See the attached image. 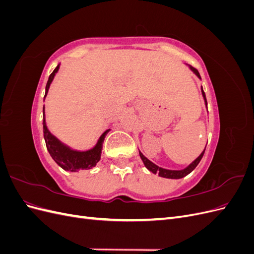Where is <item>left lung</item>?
<instances>
[{"label": "left lung", "mask_w": 254, "mask_h": 254, "mask_svg": "<svg viewBox=\"0 0 254 254\" xmlns=\"http://www.w3.org/2000/svg\"><path fill=\"white\" fill-rule=\"evenodd\" d=\"M187 65H188V64H187ZM188 67L197 76V77H198L199 79L201 80L200 75H199V73H198L197 70H195V68L191 67L190 65H188ZM201 94H202V97H203L204 105H205V107L207 108L206 98H205V94H204L202 87H201ZM205 147H206V145H205ZM205 147H204L203 151L193 161V162H191L190 164H189L187 167L182 168V170H167V168H163V167H161V166H158L157 164L151 162L150 160H148L147 158H146L140 150H139V153H140V157H141V159H142V161H143V163H144L145 167L147 168V170H148L149 172H151L152 174H155V175H156V174H159L160 177H163V178H167V179H181V178H183V177L188 176L189 174H190L191 172H193V171L195 170L196 166L199 164V162H200V160L202 159V157H203V155H204Z\"/></svg>", "instance_id": "obj_1"}]
</instances>
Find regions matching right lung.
<instances>
[{
  "instance_id": "obj_1",
  "label": "right lung",
  "mask_w": 254,
  "mask_h": 254,
  "mask_svg": "<svg viewBox=\"0 0 254 254\" xmlns=\"http://www.w3.org/2000/svg\"><path fill=\"white\" fill-rule=\"evenodd\" d=\"M59 67H60V64L50 75L47 87H45L44 99L48 95L51 83L53 82L56 74L59 71ZM110 130L111 129H107L106 131H104L103 134L99 136L96 144L92 148L88 150L74 149L71 147V146L61 142L57 136H55L50 131L47 125V121H45V112H44V106H43V135H44L45 144H47V148L53 160L66 172L77 173L79 171L91 170V168H93L98 163V161L101 160L104 140L107 133H108Z\"/></svg>"
}]
</instances>
